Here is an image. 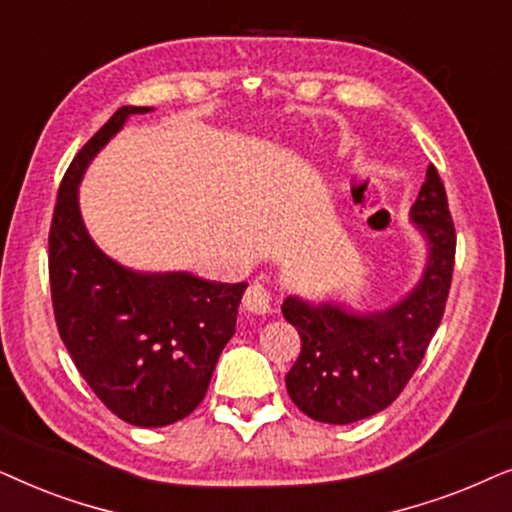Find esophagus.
Wrapping results in <instances>:
<instances>
[{"mask_svg": "<svg viewBox=\"0 0 512 512\" xmlns=\"http://www.w3.org/2000/svg\"><path fill=\"white\" fill-rule=\"evenodd\" d=\"M271 302H274V297H271V290L262 281L250 283V288L243 295V309L255 313V316H267L271 311Z\"/></svg>", "mask_w": 512, "mask_h": 512, "instance_id": "esophagus-1", "label": "esophagus"}]
</instances>
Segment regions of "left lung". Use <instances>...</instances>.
<instances>
[{
    "instance_id": "left-lung-1",
    "label": "left lung",
    "mask_w": 512,
    "mask_h": 512,
    "mask_svg": "<svg viewBox=\"0 0 512 512\" xmlns=\"http://www.w3.org/2000/svg\"><path fill=\"white\" fill-rule=\"evenodd\" d=\"M428 255L419 283L384 311L360 313L335 302L290 295L281 311L297 327L302 353L285 386L306 417L323 424H353L386 410L417 372L438 330L454 271L456 234L445 185L428 166L410 210Z\"/></svg>"
}]
</instances>
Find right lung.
<instances>
[{
	"label": "right lung",
	"mask_w": 512,
	"mask_h": 512,
	"mask_svg": "<svg viewBox=\"0 0 512 512\" xmlns=\"http://www.w3.org/2000/svg\"><path fill=\"white\" fill-rule=\"evenodd\" d=\"M145 112L117 109L67 168L49 234V278L60 339L86 384L119 419L159 428L199 407L248 285L126 269L88 236L81 177L126 119Z\"/></svg>",
	"instance_id": "right-lung-1"
}]
</instances>
